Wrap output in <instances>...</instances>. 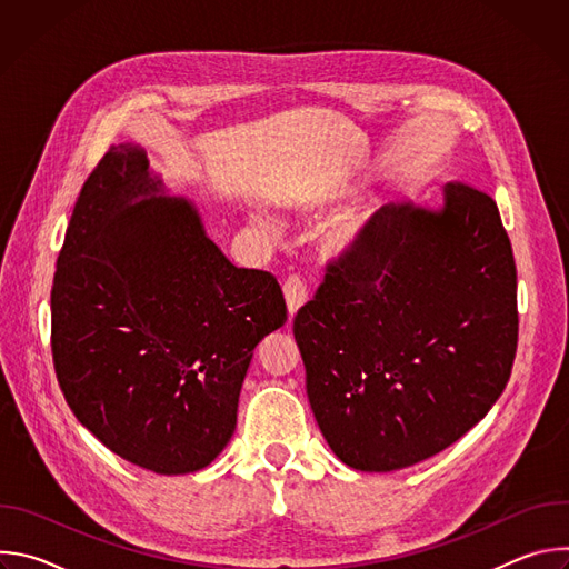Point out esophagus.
<instances>
[{
	"instance_id": "obj_1",
	"label": "esophagus",
	"mask_w": 569,
	"mask_h": 569,
	"mask_svg": "<svg viewBox=\"0 0 569 569\" xmlns=\"http://www.w3.org/2000/svg\"><path fill=\"white\" fill-rule=\"evenodd\" d=\"M283 297H286L290 317H295L299 312V308H303V303L308 301V288L299 277H290L283 283Z\"/></svg>"
}]
</instances>
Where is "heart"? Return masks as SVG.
Wrapping results in <instances>:
<instances>
[{
  "label": "heart",
  "mask_w": 569,
  "mask_h": 569,
  "mask_svg": "<svg viewBox=\"0 0 569 569\" xmlns=\"http://www.w3.org/2000/svg\"><path fill=\"white\" fill-rule=\"evenodd\" d=\"M263 224H268L266 220H263ZM356 236H358V229L353 227V224H349V227H345L340 233H338V238H336V246L342 250V248H349L351 242L356 240Z\"/></svg>",
  "instance_id": "obj_1"
}]
</instances>
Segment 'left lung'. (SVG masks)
Instances as JSON below:
<instances>
[{
	"label": "left lung",
	"instance_id": "8db88e82",
	"mask_svg": "<svg viewBox=\"0 0 569 569\" xmlns=\"http://www.w3.org/2000/svg\"><path fill=\"white\" fill-rule=\"evenodd\" d=\"M292 331L340 461L389 472L446 450L493 408L516 358V261L498 204L448 182L439 209L382 207Z\"/></svg>",
	"mask_w": 569,
	"mask_h": 569
}]
</instances>
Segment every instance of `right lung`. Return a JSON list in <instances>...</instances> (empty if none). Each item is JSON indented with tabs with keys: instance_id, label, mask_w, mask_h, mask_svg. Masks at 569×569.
<instances>
[{
	"instance_id": "right-lung-1",
	"label": "right lung",
	"mask_w": 569,
	"mask_h": 569,
	"mask_svg": "<svg viewBox=\"0 0 569 569\" xmlns=\"http://www.w3.org/2000/svg\"><path fill=\"white\" fill-rule=\"evenodd\" d=\"M286 319L277 279L236 268L143 148L103 154L58 254L51 353L71 412L106 448L157 475L209 466L257 345Z\"/></svg>"
}]
</instances>
